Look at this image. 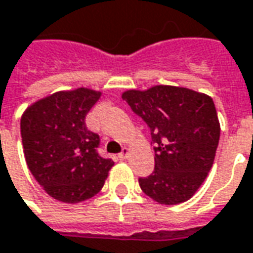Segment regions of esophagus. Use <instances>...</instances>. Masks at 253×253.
<instances>
[{"label": "esophagus", "instance_id": "obj_1", "mask_svg": "<svg viewBox=\"0 0 253 253\" xmlns=\"http://www.w3.org/2000/svg\"><path fill=\"white\" fill-rule=\"evenodd\" d=\"M127 155H128V148H126V147H125V148L122 149V152L119 154V158L120 159H126Z\"/></svg>", "mask_w": 253, "mask_h": 253}]
</instances>
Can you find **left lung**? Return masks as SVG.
I'll list each match as a JSON object with an SVG mask.
<instances>
[{"mask_svg":"<svg viewBox=\"0 0 253 253\" xmlns=\"http://www.w3.org/2000/svg\"><path fill=\"white\" fill-rule=\"evenodd\" d=\"M122 98L147 123L155 145V169L138 178L141 190L165 205L188 201L205 181L219 145L213 99L173 85L128 90Z\"/></svg>","mask_w":253,"mask_h":253,"instance_id":"left-lung-1","label":"left lung"}]
</instances>
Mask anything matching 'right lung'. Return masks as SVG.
Here are the masks:
<instances>
[{"label": "right lung", "instance_id": "right-lung-1", "mask_svg": "<svg viewBox=\"0 0 253 253\" xmlns=\"http://www.w3.org/2000/svg\"><path fill=\"white\" fill-rule=\"evenodd\" d=\"M101 97L90 88L59 91L29 106L20 119L26 163L48 195L66 204L94 197L112 159L99 156V135L85 116Z\"/></svg>", "mask_w": 253, "mask_h": 253}]
</instances>
